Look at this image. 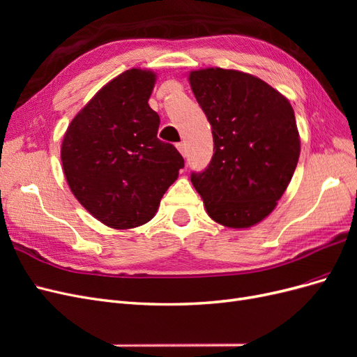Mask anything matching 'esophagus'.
Masks as SVG:
<instances>
[{
    "mask_svg": "<svg viewBox=\"0 0 357 357\" xmlns=\"http://www.w3.org/2000/svg\"><path fill=\"white\" fill-rule=\"evenodd\" d=\"M177 149L183 156H186V144L185 143H177Z\"/></svg>",
    "mask_w": 357,
    "mask_h": 357,
    "instance_id": "34e87169",
    "label": "esophagus"
}]
</instances>
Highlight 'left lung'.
I'll list each match as a JSON object with an SVG mask.
<instances>
[{"label": "left lung", "instance_id": "1", "mask_svg": "<svg viewBox=\"0 0 357 357\" xmlns=\"http://www.w3.org/2000/svg\"><path fill=\"white\" fill-rule=\"evenodd\" d=\"M190 88L211 125L214 155L190 174L205 210L228 228L264 220L294 176L299 152L295 113L264 80L235 70L192 71Z\"/></svg>", "mask_w": 357, "mask_h": 357}]
</instances>
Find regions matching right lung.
Returning a JSON list of instances; mask_svg holds the SVG:
<instances>
[{
	"instance_id": "add662e5",
	"label": "right lung",
	"mask_w": 357,
	"mask_h": 357,
	"mask_svg": "<svg viewBox=\"0 0 357 357\" xmlns=\"http://www.w3.org/2000/svg\"><path fill=\"white\" fill-rule=\"evenodd\" d=\"M156 75L132 68L107 83L63 135L61 159L74 197L95 219L129 229L153 218L185 159L156 137Z\"/></svg>"
}]
</instances>
